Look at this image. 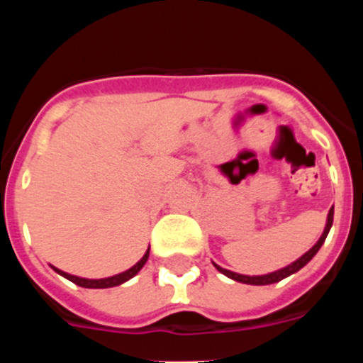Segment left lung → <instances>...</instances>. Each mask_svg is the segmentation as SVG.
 <instances>
[{"label":"left lung","mask_w":363,"mask_h":363,"mask_svg":"<svg viewBox=\"0 0 363 363\" xmlns=\"http://www.w3.org/2000/svg\"><path fill=\"white\" fill-rule=\"evenodd\" d=\"M332 223H334V207L328 211V216H327V225H325V230L323 233H321V237L318 239V242L314 244L313 247H311L309 251L306 252V255L300 256L298 259H295L294 263H290V265H286L284 269H279L276 270V272H270V274H263V276H244V274H237V272H232V270H226L223 269V267L216 265L214 262V267L219 270L221 274H225L226 277H230V279L233 281H239V283H244V284H255V286H263V284H274V283H279L281 279H284V277L291 276V274L298 272L300 269H302L303 265H307V263L311 262V259L314 258V255H316L318 251H320V247L323 246L325 239H327L328 232H330L332 228Z\"/></svg>","instance_id":"1"}]
</instances>
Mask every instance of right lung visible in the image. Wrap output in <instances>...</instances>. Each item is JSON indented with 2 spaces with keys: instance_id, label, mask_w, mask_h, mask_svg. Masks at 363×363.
Returning a JSON list of instances; mask_svg holds the SVG:
<instances>
[{
  "instance_id": "add662e5",
  "label": "right lung",
  "mask_w": 363,
  "mask_h": 363,
  "mask_svg": "<svg viewBox=\"0 0 363 363\" xmlns=\"http://www.w3.org/2000/svg\"><path fill=\"white\" fill-rule=\"evenodd\" d=\"M147 258H149V250L145 251L144 256H142L140 262L135 263V265L131 267V269L124 270V272H121V274H116V276L105 277V279H86V277L72 276V274L63 272V270L56 269V267H52V265H50V267H52V269L56 270V272L60 274V276L67 277L68 281H72V283H75L77 286H82V288H113V286H119V284L126 283V281H130L133 276H137V274L140 272L142 267L145 265V262H147Z\"/></svg>"
}]
</instances>
